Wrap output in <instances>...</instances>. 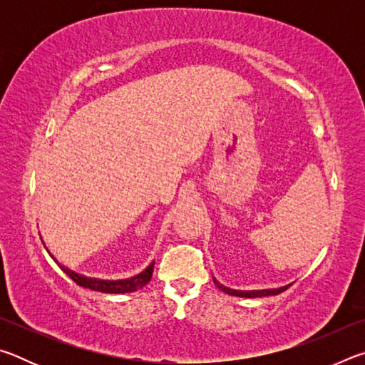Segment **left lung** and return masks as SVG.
Here are the masks:
<instances>
[{
  "label": "left lung",
  "mask_w": 365,
  "mask_h": 365,
  "mask_svg": "<svg viewBox=\"0 0 365 365\" xmlns=\"http://www.w3.org/2000/svg\"><path fill=\"white\" fill-rule=\"evenodd\" d=\"M214 283L224 293H228V294H232V296H242V298H261V296L279 294L282 292H285V289L288 288V287H282V288H277V289H261V292H238V289H232V288H227L224 285H220V283L215 280V279H214Z\"/></svg>",
  "instance_id": "8db88e82"
}]
</instances>
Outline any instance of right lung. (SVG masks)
Instances as JSON below:
<instances>
[{"instance_id":"obj_1","label":"right lung","mask_w":365,"mask_h":365,"mask_svg":"<svg viewBox=\"0 0 365 365\" xmlns=\"http://www.w3.org/2000/svg\"><path fill=\"white\" fill-rule=\"evenodd\" d=\"M54 261H56V259H54ZM59 267L63 269L66 274L69 275L71 279L77 283V285L83 287V288H90V289H95V292H101V293H132V292H137V289L143 288L145 285H148V283H150L151 277H153L154 262L146 270L141 272L140 275H135V277H132V279H127V280H98V279H88V277H83V275H80V274H76V272H72L71 269L64 267V265H59Z\"/></svg>"}]
</instances>
